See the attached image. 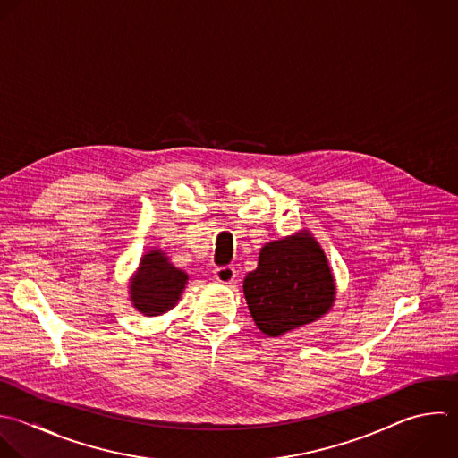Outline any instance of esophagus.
Masks as SVG:
<instances>
[{
    "label": "esophagus",
    "mask_w": 458,
    "mask_h": 458,
    "mask_svg": "<svg viewBox=\"0 0 458 458\" xmlns=\"http://www.w3.org/2000/svg\"><path fill=\"white\" fill-rule=\"evenodd\" d=\"M234 277H236V270H234V267H231V265L215 268V279L220 281V283H224V284H231V283L234 281Z\"/></svg>",
    "instance_id": "esophagus-1"
}]
</instances>
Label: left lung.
Listing matches in <instances>:
<instances>
[{
    "instance_id": "8db88e82",
    "label": "left lung",
    "mask_w": 458,
    "mask_h": 458,
    "mask_svg": "<svg viewBox=\"0 0 458 458\" xmlns=\"http://www.w3.org/2000/svg\"><path fill=\"white\" fill-rule=\"evenodd\" d=\"M243 293L256 326L277 336L322 317L335 301V284L322 249L302 233L261 249Z\"/></svg>"
}]
</instances>
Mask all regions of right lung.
Here are the masks:
<instances>
[{"label": "right lung", "instance_id": "add662e5", "mask_svg": "<svg viewBox=\"0 0 458 458\" xmlns=\"http://www.w3.org/2000/svg\"><path fill=\"white\" fill-rule=\"evenodd\" d=\"M188 274L175 268L161 250L145 254L131 283V299L138 311L152 317L175 306Z\"/></svg>", "mask_w": 458, "mask_h": 458}]
</instances>
